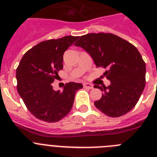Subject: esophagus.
I'll use <instances>...</instances> for the list:
<instances>
[{
  "instance_id": "obj_1",
  "label": "esophagus",
  "mask_w": 157,
  "mask_h": 157,
  "mask_svg": "<svg viewBox=\"0 0 157 157\" xmlns=\"http://www.w3.org/2000/svg\"><path fill=\"white\" fill-rule=\"evenodd\" d=\"M84 87H85V88L93 89V87H94V86H93L91 84H89V83H84Z\"/></svg>"
}]
</instances>
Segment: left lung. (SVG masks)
I'll return each instance as SVG.
<instances>
[{
    "label": "left lung",
    "instance_id": "left-lung-1",
    "mask_svg": "<svg viewBox=\"0 0 157 157\" xmlns=\"http://www.w3.org/2000/svg\"><path fill=\"white\" fill-rule=\"evenodd\" d=\"M76 46L88 53L97 67L107 68L110 80L105 86L94 85L102 91L94 101L96 108L111 117L126 114L135 107L145 85V63L138 49L112 33H89L80 37Z\"/></svg>",
    "mask_w": 157,
    "mask_h": 157
}]
</instances>
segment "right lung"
<instances>
[{"label":"right lung","instance_id":"obj_1","mask_svg":"<svg viewBox=\"0 0 157 157\" xmlns=\"http://www.w3.org/2000/svg\"><path fill=\"white\" fill-rule=\"evenodd\" d=\"M79 36H66L42 41L29 49L16 70L17 90L29 112L40 121L62 120L73 106L76 91L82 84L70 82L63 91L52 87L58 72L63 68V54Z\"/></svg>","mask_w":157,"mask_h":157}]
</instances>
